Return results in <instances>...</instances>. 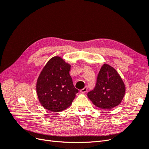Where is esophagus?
Returning a JSON list of instances; mask_svg holds the SVG:
<instances>
[{
  "label": "esophagus",
  "mask_w": 149,
  "mask_h": 149,
  "mask_svg": "<svg viewBox=\"0 0 149 149\" xmlns=\"http://www.w3.org/2000/svg\"><path fill=\"white\" fill-rule=\"evenodd\" d=\"M87 90H88V88H87V86H85L83 89H81V93H85L87 91Z\"/></svg>",
  "instance_id": "obj_1"
}]
</instances>
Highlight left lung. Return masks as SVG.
Returning a JSON list of instances; mask_svg holds the SVG:
<instances>
[{"mask_svg": "<svg viewBox=\"0 0 149 149\" xmlns=\"http://www.w3.org/2000/svg\"><path fill=\"white\" fill-rule=\"evenodd\" d=\"M125 91V85L118 72L104 64L99 72L95 87L88 93V96L96 106L109 109L121 102Z\"/></svg>", "mask_w": 149, "mask_h": 149, "instance_id": "8db88e82", "label": "left lung"}]
</instances>
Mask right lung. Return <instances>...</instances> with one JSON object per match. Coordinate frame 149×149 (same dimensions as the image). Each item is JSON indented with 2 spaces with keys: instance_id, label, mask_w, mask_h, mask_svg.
Returning a JSON list of instances; mask_svg holds the SVG:
<instances>
[{
  "instance_id": "obj_1",
  "label": "right lung",
  "mask_w": 149,
  "mask_h": 149,
  "mask_svg": "<svg viewBox=\"0 0 149 149\" xmlns=\"http://www.w3.org/2000/svg\"><path fill=\"white\" fill-rule=\"evenodd\" d=\"M71 66L59 56L49 60L39 75L37 93L45 109L60 112L71 106L78 90L70 74Z\"/></svg>"
}]
</instances>
